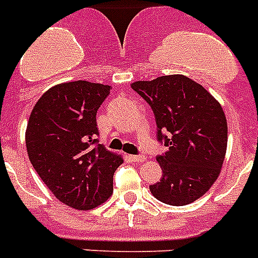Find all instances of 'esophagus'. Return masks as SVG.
<instances>
[{"label":"esophagus","mask_w":258,"mask_h":258,"mask_svg":"<svg viewBox=\"0 0 258 258\" xmlns=\"http://www.w3.org/2000/svg\"><path fill=\"white\" fill-rule=\"evenodd\" d=\"M128 158L133 162H144L146 160V156H143V155H130Z\"/></svg>","instance_id":"34e87169"}]
</instances>
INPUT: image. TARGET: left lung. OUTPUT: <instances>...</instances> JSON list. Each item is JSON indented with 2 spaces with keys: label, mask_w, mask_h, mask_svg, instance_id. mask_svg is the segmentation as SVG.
Wrapping results in <instances>:
<instances>
[{
  "label": "left lung",
  "mask_w": 258,
  "mask_h": 258,
  "mask_svg": "<svg viewBox=\"0 0 258 258\" xmlns=\"http://www.w3.org/2000/svg\"><path fill=\"white\" fill-rule=\"evenodd\" d=\"M154 111L158 140L168 150L156 160L162 179L151 194L169 205H187L213 185L228 143L223 107L202 85L184 75H164L131 85Z\"/></svg>",
  "instance_id": "1"
}]
</instances>
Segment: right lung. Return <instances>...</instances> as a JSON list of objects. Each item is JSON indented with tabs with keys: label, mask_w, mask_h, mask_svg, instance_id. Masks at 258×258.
Listing matches in <instances>:
<instances>
[{
	"label": "right lung",
	"mask_w": 258,
	"mask_h": 258,
	"mask_svg": "<svg viewBox=\"0 0 258 258\" xmlns=\"http://www.w3.org/2000/svg\"><path fill=\"white\" fill-rule=\"evenodd\" d=\"M110 90L87 81L56 85L39 98L27 122L30 163L59 202L81 211L110 198L115 169L123 163L96 139V111Z\"/></svg>",
	"instance_id": "1"
}]
</instances>
